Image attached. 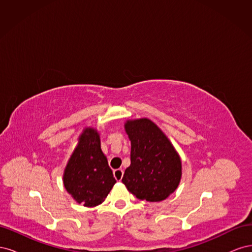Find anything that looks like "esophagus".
I'll use <instances>...</instances> for the list:
<instances>
[{
    "instance_id": "1",
    "label": "esophagus",
    "mask_w": 252,
    "mask_h": 252,
    "mask_svg": "<svg viewBox=\"0 0 252 252\" xmlns=\"http://www.w3.org/2000/svg\"><path fill=\"white\" fill-rule=\"evenodd\" d=\"M123 174H124V172L122 169H116L113 171V175H114V178H116L117 181H121L122 178H123Z\"/></svg>"
}]
</instances>
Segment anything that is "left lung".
I'll list each match as a JSON object with an SVG mask.
<instances>
[{
	"label": "left lung",
	"instance_id": "left-lung-1",
	"mask_svg": "<svg viewBox=\"0 0 252 252\" xmlns=\"http://www.w3.org/2000/svg\"><path fill=\"white\" fill-rule=\"evenodd\" d=\"M125 131L131 142L130 166L122 179L139 200L159 202L178 188L182 161L173 145L157 124L147 118L127 120Z\"/></svg>",
	"mask_w": 252,
	"mask_h": 252
}]
</instances>
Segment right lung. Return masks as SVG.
<instances>
[{
    "instance_id": "1",
    "label": "right lung",
    "mask_w": 252,
    "mask_h": 252,
    "mask_svg": "<svg viewBox=\"0 0 252 252\" xmlns=\"http://www.w3.org/2000/svg\"><path fill=\"white\" fill-rule=\"evenodd\" d=\"M63 183L72 199L85 207L102 204L117 183L101 149L100 133L95 128L83 129L65 167Z\"/></svg>"
}]
</instances>
